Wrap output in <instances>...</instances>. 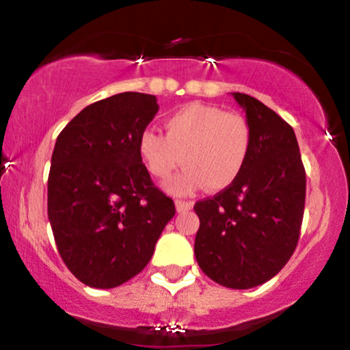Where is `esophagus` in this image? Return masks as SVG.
I'll return each instance as SVG.
<instances>
[{"instance_id":"1","label":"esophagus","mask_w":350,"mask_h":350,"mask_svg":"<svg viewBox=\"0 0 350 350\" xmlns=\"http://www.w3.org/2000/svg\"><path fill=\"white\" fill-rule=\"evenodd\" d=\"M192 206H194V202H191V200H176V211L178 212L191 211Z\"/></svg>"}]
</instances>
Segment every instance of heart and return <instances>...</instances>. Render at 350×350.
I'll return each instance as SVG.
<instances>
[{
    "label": "heart",
    "instance_id": "obj_1",
    "mask_svg": "<svg viewBox=\"0 0 350 350\" xmlns=\"http://www.w3.org/2000/svg\"><path fill=\"white\" fill-rule=\"evenodd\" d=\"M142 161L156 179H167V191L187 196L206 186L224 191L240 178L252 152V128L237 111L204 103H191L164 120V135L146 130L139 135Z\"/></svg>",
    "mask_w": 350,
    "mask_h": 350
}]
</instances>
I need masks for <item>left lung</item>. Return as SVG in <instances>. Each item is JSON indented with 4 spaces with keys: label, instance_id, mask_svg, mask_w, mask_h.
I'll return each instance as SVG.
<instances>
[{
    "label": "left lung",
    "instance_id": "1",
    "mask_svg": "<svg viewBox=\"0 0 350 350\" xmlns=\"http://www.w3.org/2000/svg\"><path fill=\"white\" fill-rule=\"evenodd\" d=\"M232 97L250 123L252 152L230 187L196 202L194 253L215 283L248 290L271 280L298 245L306 172L290 124L250 95Z\"/></svg>",
    "mask_w": 350,
    "mask_h": 350
}]
</instances>
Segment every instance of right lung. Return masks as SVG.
<instances>
[{
    "mask_svg": "<svg viewBox=\"0 0 350 350\" xmlns=\"http://www.w3.org/2000/svg\"><path fill=\"white\" fill-rule=\"evenodd\" d=\"M158 110L154 95L123 92L83 108L57 136L47 215L64 263L90 288L138 275L176 214L138 151Z\"/></svg>",
    "mask_w": 350,
    "mask_h": 350,
    "instance_id": "obj_1",
    "label": "right lung"
}]
</instances>
